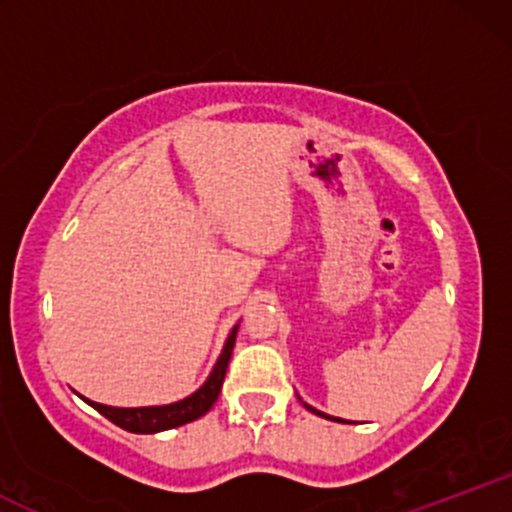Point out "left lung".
I'll return each mask as SVG.
<instances>
[{"mask_svg":"<svg viewBox=\"0 0 512 512\" xmlns=\"http://www.w3.org/2000/svg\"><path fill=\"white\" fill-rule=\"evenodd\" d=\"M301 399V397H298ZM301 404L305 409L310 411V414H315V416H322V419H330V421H337V424H349V421H344V419H337V416H330V414H325V411H320V409H315V407H310V404H305L303 399H301Z\"/></svg>","mask_w":512,"mask_h":512,"instance_id":"1","label":"left lung"}]
</instances>
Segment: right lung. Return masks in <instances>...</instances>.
Here are the masks:
<instances>
[{
  "label": "right lung",
  "mask_w": 512,
  "mask_h": 512,
  "mask_svg": "<svg viewBox=\"0 0 512 512\" xmlns=\"http://www.w3.org/2000/svg\"><path fill=\"white\" fill-rule=\"evenodd\" d=\"M238 327L240 325L233 327L231 334H228L226 344H223L221 354L216 358L214 368H211L209 378L204 380V385L192 392V395H187L185 399H178V402L156 404V407H108V404L81 397L79 392H76V395L84 399L86 404H91L96 411H101L105 419H110L115 426L125 428L129 433H161V431H170V428L190 424V421H197L199 416L207 414L221 395V385H223V378H226L228 361H231L233 346H236Z\"/></svg>",
  "instance_id": "right-lung-1"
}]
</instances>
